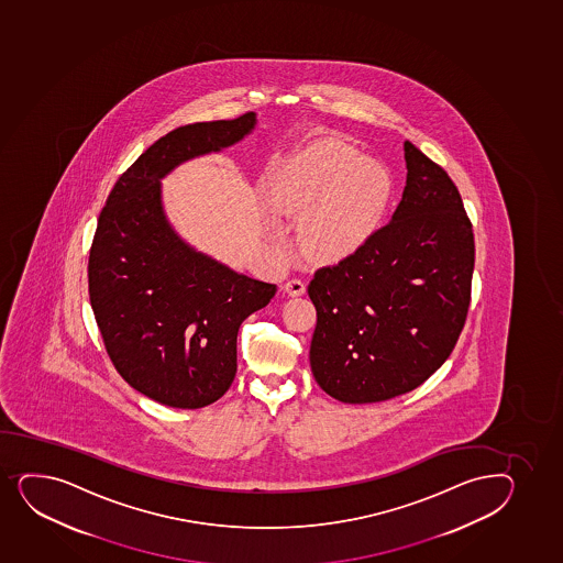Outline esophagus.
<instances>
[{"label": "esophagus", "mask_w": 563, "mask_h": 563, "mask_svg": "<svg viewBox=\"0 0 563 563\" xmlns=\"http://www.w3.org/2000/svg\"><path fill=\"white\" fill-rule=\"evenodd\" d=\"M305 290H307V286H305V283H302L301 278H290V280H288V283L285 285V291L290 297L302 296Z\"/></svg>", "instance_id": "obj_1"}]
</instances>
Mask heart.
Masks as SVG:
<instances>
[{
  "label": "heart",
  "instance_id": "1",
  "mask_svg": "<svg viewBox=\"0 0 563 563\" xmlns=\"http://www.w3.org/2000/svg\"><path fill=\"white\" fill-rule=\"evenodd\" d=\"M267 205L296 221L297 245L314 261L361 247L390 199L387 170L336 140L316 141L272 176Z\"/></svg>",
  "mask_w": 563,
  "mask_h": 563
}]
</instances>
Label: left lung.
<instances>
[{
	"label": "left lung",
	"instance_id": "8db88e82",
	"mask_svg": "<svg viewBox=\"0 0 563 563\" xmlns=\"http://www.w3.org/2000/svg\"><path fill=\"white\" fill-rule=\"evenodd\" d=\"M390 223L310 280V368L329 396L375 404L411 393L450 357L471 305L474 234L446 170L406 141Z\"/></svg>",
	"mask_w": 563,
	"mask_h": 563
}]
</instances>
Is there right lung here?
<instances>
[{
	"label": "right lung",
	"instance_id": "add662e5",
	"mask_svg": "<svg viewBox=\"0 0 563 563\" xmlns=\"http://www.w3.org/2000/svg\"><path fill=\"white\" fill-rule=\"evenodd\" d=\"M256 113L176 128L141 154L111 189L89 254V297L111 363L157 404L200 409L236 377L242 321L277 286L234 272L178 236L162 180L194 157L236 145Z\"/></svg>",
	"mask_w": 563,
	"mask_h": 563
}]
</instances>
